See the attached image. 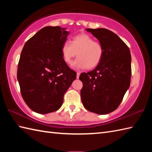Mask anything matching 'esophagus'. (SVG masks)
I'll list each match as a JSON object with an SVG mask.
<instances>
[{
    "label": "esophagus",
    "instance_id": "34e87169",
    "mask_svg": "<svg viewBox=\"0 0 152 152\" xmlns=\"http://www.w3.org/2000/svg\"><path fill=\"white\" fill-rule=\"evenodd\" d=\"M80 72H77V74H76V78H79V76H80Z\"/></svg>",
    "mask_w": 152,
    "mask_h": 152
}]
</instances>
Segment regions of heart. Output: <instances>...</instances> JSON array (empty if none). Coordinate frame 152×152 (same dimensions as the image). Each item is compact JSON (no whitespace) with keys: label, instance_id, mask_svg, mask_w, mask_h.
Returning <instances> with one entry per match:
<instances>
[{"label":"heart","instance_id":"heart-1","mask_svg":"<svg viewBox=\"0 0 152 152\" xmlns=\"http://www.w3.org/2000/svg\"><path fill=\"white\" fill-rule=\"evenodd\" d=\"M61 50L64 61L69 64L72 63V58L76 55L78 57L72 64L74 69H94L101 62L104 55L102 44L87 34L76 35L70 42L65 41Z\"/></svg>","mask_w":152,"mask_h":152}]
</instances>
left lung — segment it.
Listing matches in <instances>:
<instances>
[{
	"label": "left lung",
	"mask_w": 152,
	"mask_h": 152,
	"mask_svg": "<svg viewBox=\"0 0 152 152\" xmlns=\"http://www.w3.org/2000/svg\"><path fill=\"white\" fill-rule=\"evenodd\" d=\"M104 49L101 62L94 70L82 73L80 80L82 104L88 110L107 114L118 108L130 86L129 48L117 34L106 28H86Z\"/></svg>",
	"instance_id": "8db88e82"
}]
</instances>
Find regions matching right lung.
Here are the masks:
<instances>
[{"mask_svg": "<svg viewBox=\"0 0 152 152\" xmlns=\"http://www.w3.org/2000/svg\"><path fill=\"white\" fill-rule=\"evenodd\" d=\"M69 34L65 28L45 27L22 50L17 73L21 93L28 107L38 114L59 109L64 93L76 78L61 54Z\"/></svg>", "mask_w": 152, "mask_h": 152, "instance_id": "1", "label": "right lung"}]
</instances>
